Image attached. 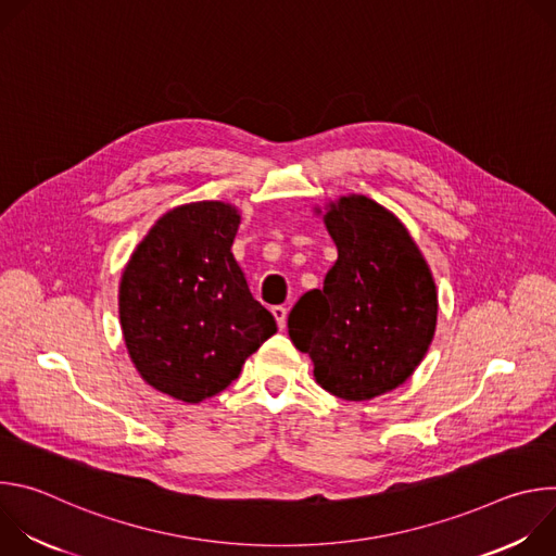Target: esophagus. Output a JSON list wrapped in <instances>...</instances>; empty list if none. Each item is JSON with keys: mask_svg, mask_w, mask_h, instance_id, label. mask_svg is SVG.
Returning <instances> with one entry per match:
<instances>
[{"mask_svg": "<svg viewBox=\"0 0 556 556\" xmlns=\"http://www.w3.org/2000/svg\"><path fill=\"white\" fill-rule=\"evenodd\" d=\"M273 316H275L277 326L283 330V328H286V321H288V307H286V305H275V307H273Z\"/></svg>", "mask_w": 556, "mask_h": 556, "instance_id": "obj_1", "label": "esophagus"}]
</instances>
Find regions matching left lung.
Segmentation results:
<instances>
[{"mask_svg": "<svg viewBox=\"0 0 556 556\" xmlns=\"http://www.w3.org/2000/svg\"><path fill=\"white\" fill-rule=\"evenodd\" d=\"M339 249L324 288L288 316L314 378L343 401H369L403 384L425 358L438 319L435 283L407 228L365 195L326 215Z\"/></svg>", "mask_w": 556, "mask_h": 556, "instance_id": "left-lung-1", "label": "left lung"}]
</instances>
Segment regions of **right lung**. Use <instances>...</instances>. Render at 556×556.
I'll use <instances>...</instances> for the list:
<instances>
[{
    "instance_id": "right-lung-1",
    "label": "right lung",
    "mask_w": 556,
    "mask_h": 556,
    "mask_svg": "<svg viewBox=\"0 0 556 556\" xmlns=\"http://www.w3.org/2000/svg\"><path fill=\"white\" fill-rule=\"evenodd\" d=\"M237 226L228 204L178 206L155 222L123 273L129 356L151 387L185 403L226 389L277 332L230 253Z\"/></svg>"
}]
</instances>
